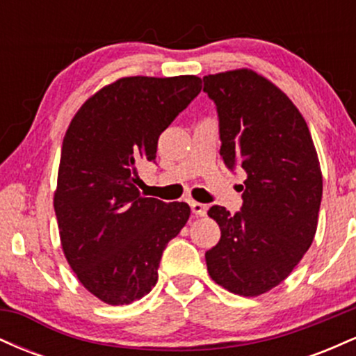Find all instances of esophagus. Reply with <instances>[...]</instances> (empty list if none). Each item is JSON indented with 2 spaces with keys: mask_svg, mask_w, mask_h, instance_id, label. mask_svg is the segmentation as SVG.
<instances>
[{
  "mask_svg": "<svg viewBox=\"0 0 356 356\" xmlns=\"http://www.w3.org/2000/svg\"><path fill=\"white\" fill-rule=\"evenodd\" d=\"M189 206H191L192 212H194L195 216H199V218H202V216L207 214V206H206V204H201V202H197V201H191Z\"/></svg>",
  "mask_w": 356,
  "mask_h": 356,
  "instance_id": "1",
  "label": "esophagus"
}]
</instances>
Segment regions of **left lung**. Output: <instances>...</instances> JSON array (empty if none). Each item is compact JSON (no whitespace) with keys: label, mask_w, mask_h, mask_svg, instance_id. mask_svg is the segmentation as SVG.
Returning <instances> with one entry per match:
<instances>
[{"label":"left lung","mask_w":356,"mask_h":356,"mask_svg":"<svg viewBox=\"0 0 356 356\" xmlns=\"http://www.w3.org/2000/svg\"><path fill=\"white\" fill-rule=\"evenodd\" d=\"M216 104L224 164L246 172L243 207L207 214L220 239L206 252L209 276L239 296H259L289 276L312 246L323 177L303 115L275 83L241 68L202 79Z\"/></svg>","instance_id":"obj_1"}]
</instances>
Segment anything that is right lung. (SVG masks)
Wrapping results in <instances>:
<instances>
[{"label": "right lung", "mask_w": 356, "mask_h": 356, "mask_svg": "<svg viewBox=\"0 0 356 356\" xmlns=\"http://www.w3.org/2000/svg\"><path fill=\"white\" fill-rule=\"evenodd\" d=\"M195 75L125 76L81 105L61 145L55 206L70 268L107 305L140 300L157 283L162 252L191 216L137 189L159 136L199 95Z\"/></svg>", "instance_id": "add662e5"}]
</instances>
